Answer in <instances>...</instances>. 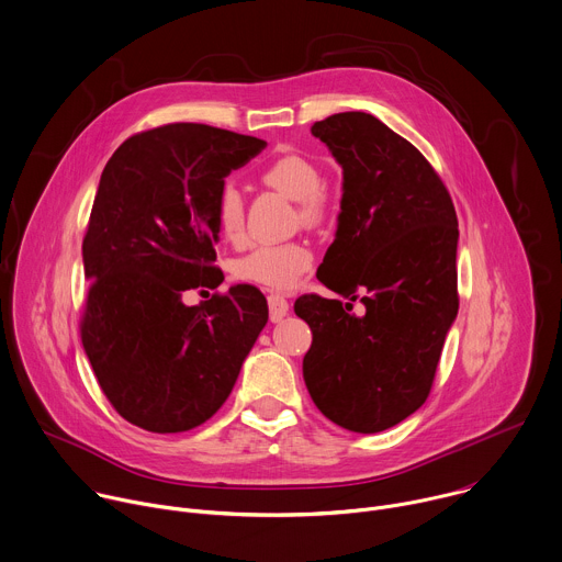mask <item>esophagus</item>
<instances>
[{
    "label": "esophagus",
    "instance_id": "1",
    "mask_svg": "<svg viewBox=\"0 0 562 562\" xmlns=\"http://www.w3.org/2000/svg\"><path fill=\"white\" fill-rule=\"evenodd\" d=\"M268 307H270V321L272 323H279L283 316H288L290 312V303L285 296L281 294H270L268 296Z\"/></svg>",
    "mask_w": 562,
    "mask_h": 562
}]
</instances>
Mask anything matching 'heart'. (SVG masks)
<instances>
[{"label":"heart","mask_w":562,"mask_h":562,"mask_svg":"<svg viewBox=\"0 0 562 562\" xmlns=\"http://www.w3.org/2000/svg\"><path fill=\"white\" fill-rule=\"evenodd\" d=\"M259 182L296 204V220L303 226H323L334 211L331 195L323 187L318 167L299 154H283L272 158L259 169ZM217 228L228 244H244L246 239V204L244 195L235 187H226L215 206ZM314 255L303 241L266 244L250 250L246 257L237 259L233 274L244 281L266 290L288 292L301 277L312 268Z\"/></svg>","instance_id":"obj_1"}]
</instances>
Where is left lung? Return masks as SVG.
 <instances>
[{
	"label": "left lung",
	"mask_w": 562,
	"mask_h": 562,
	"mask_svg": "<svg viewBox=\"0 0 562 562\" xmlns=\"http://www.w3.org/2000/svg\"><path fill=\"white\" fill-rule=\"evenodd\" d=\"M312 134L342 167L338 231L316 277L349 303L296 299L312 329L303 378L334 424L380 432L430 393L459 310L457 213L430 162L375 116L334 114Z\"/></svg>",
	"instance_id": "obj_1"
}]
</instances>
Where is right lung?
I'll list each match as a JSON object with an SVG mask.
<instances>
[{"label": "right lung", "instance_id": "obj_1", "mask_svg": "<svg viewBox=\"0 0 562 562\" xmlns=\"http://www.w3.org/2000/svg\"><path fill=\"white\" fill-rule=\"evenodd\" d=\"M263 147L171 123L127 138L103 169L83 237L81 340L105 397L134 426L182 432L211 419L268 323L252 285L182 303L187 290L220 285L217 198Z\"/></svg>", "mask_w": 562, "mask_h": 562}]
</instances>
